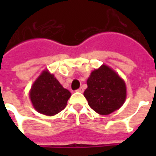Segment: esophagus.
Returning a JSON list of instances; mask_svg holds the SVG:
<instances>
[{"label":"esophagus","instance_id":"1","mask_svg":"<svg viewBox=\"0 0 156 156\" xmlns=\"http://www.w3.org/2000/svg\"><path fill=\"white\" fill-rule=\"evenodd\" d=\"M76 91H78V92H80V93H83V88H78V89H77V90H76Z\"/></svg>","mask_w":156,"mask_h":156}]
</instances>
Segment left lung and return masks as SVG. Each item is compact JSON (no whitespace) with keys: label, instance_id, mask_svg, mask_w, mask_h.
<instances>
[{"label":"left lung","instance_id":"left-lung-1","mask_svg":"<svg viewBox=\"0 0 156 156\" xmlns=\"http://www.w3.org/2000/svg\"><path fill=\"white\" fill-rule=\"evenodd\" d=\"M87 84L83 95L90 108L99 115L111 114L125 101L126 87L124 80L106 65L92 72Z\"/></svg>","mask_w":156,"mask_h":156}]
</instances>
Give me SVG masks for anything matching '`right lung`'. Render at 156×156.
Listing matches in <instances>:
<instances>
[{
	"mask_svg": "<svg viewBox=\"0 0 156 156\" xmlns=\"http://www.w3.org/2000/svg\"><path fill=\"white\" fill-rule=\"evenodd\" d=\"M70 96L71 93L48 71L39 76L30 91L31 101L36 110L49 116L63 110Z\"/></svg>",
	"mask_w": 156,
	"mask_h": 156,
	"instance_id": "right-lung-1",
	"label": "right lung"
}]
</instances>
